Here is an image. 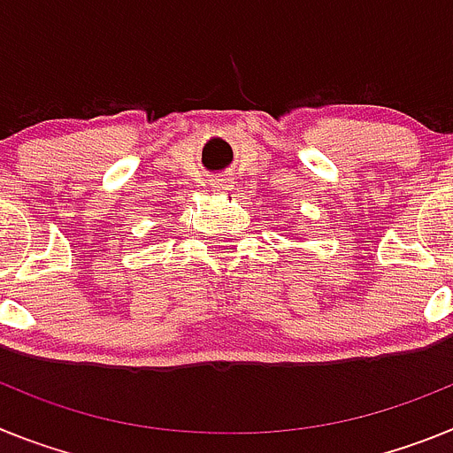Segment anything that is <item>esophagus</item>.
I'll return each mask as SVG.
<instances>
[{
	"instance_id": "34e87169",
	"label": "esophagus",
	"mask_w": 453,
	"mask_h": 453,
	"mask_svg": "<svg viewBox=\"0 0 453 453\" xmlns=\"http://www.w3.org/2000/svg\"><path fill=\"white\" fill-rule=\"evenodd\" d=\"M211 187H214V194H227L234 187V182L230 178H226V175H219V178L211 180Z\"/></svg>"
}]
</instances>
